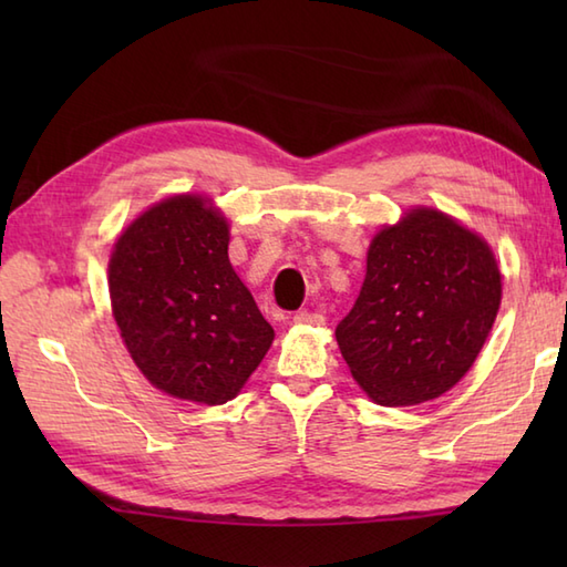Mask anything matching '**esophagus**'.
I'll use <instances>...</instances> for the list:
<instances>
[{
  "mask_svg": "<svg viewBox=\"0 0 567 567\" xmlns=\"http://www.w3.org/2000/svg\"><path fill=\"white\" fill-rule=\"evenodd\" d=\"M292 321L297 327H321L323 315H319V311H297Z\"/></svg>",
  "mask_w": 567,
  "mask_h": 567,
  "instance_id": "34e87169",
  "label": "esophagus"
}]
</instances>
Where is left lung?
I'll return each instance as SVG.
<instances>
[{"mask_svg":"<svg viewBox=\"0 0 567 567\" xmlns=\"http://www.w3.org/2000/svg\"><path fill=\"white\" fill-rule=\"evenodd\" d=\"M499 299L502 275L485 240L441 212L414 209L372 240L336 341L370 400L429 402L475 363Z\"/></svg>","mask_w":567,"mask_h":567,"instance_id":"obj_1","label":"left lung"}]
</instances>
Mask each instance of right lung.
Segmentation results:
<instances>
[{
    "label": "right lung",
    "instance_id": "obj_1",
    "mask_svg": "<svg viewBox=\"0 0 567 567\" xmlns=\"http://www.w3.org/2000/svg\"><path fill=\"white\" fill-rule=\"evenodd\" d=\"M110 295L134 363L177 400L228 402L275 339L228 260V224L202 197L165 199L126 228Z\"/></svg>",
    "mask_w": 567,
    "mask_h": 567
}]
</instances>
